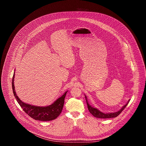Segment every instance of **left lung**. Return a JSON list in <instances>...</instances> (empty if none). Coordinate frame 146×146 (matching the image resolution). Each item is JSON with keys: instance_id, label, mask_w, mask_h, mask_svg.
I'll use <instances>...</instances> for the list:
<instances>
[{"instance_id": "obj_1", "label": "left lung", "mask_w": 146, "mask_h": 146, "mask_svg": "<svg viewBox=\"0 0 146 146\" xmlns=\"http://www.w3.org/2000/svg\"><path fill=\"white\" fill-rule=\"evenodd\" d=\"M85 97H86V102H87V106H88V109L89 111L90 112V113L92 115H94V117H95L96 118H114V117H117L123 111V110L126 108V106H127V105H128V103L129 102V100H130V99H129L128 101V102L125 104V105L118 111L114 112V113H103V112L100 111L97 108L92 106L90 105V104L88 103V100H87V98L86 95H85Z\"/></svg>"}]
</instances>
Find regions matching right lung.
<instances>
[{"mask_svg": "<svg viewBox=\"0 0 146 146\" xmlns=\"http://www.w3.org/2000/svg\"><path fill=\"white\" fill-rule=\"evenodd\" d=\"M14 77L15 71L12 80V88L13 91L14 95L19 103L20 106L23 109V110L31 118L35 120L48 121L55 119L56 118L60 113L62 112V109L64 107V104L65 102V98L66 96L68 91H66L64 95L58 98L51 105L47 106H37L30 105V104L23 102L18 98L16 94L14 87Z\"/></svg>", "mask_w": 146, "mask_h": 146, "instance_id": "right-lung-1", "label": "right lung"}]
</instances>
